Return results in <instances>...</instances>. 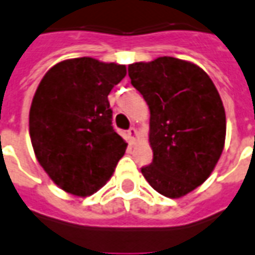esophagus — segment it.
I'll list each match as a JSON object with an SVG mask.
<instances>
[{
  "label": "esophagus",
  "mask_w": 255,
  "mask_h": 255,
  "mask_svg": "<svg viewBox=\"0 0 255 255\" xmlns=\"http://www.w3.org/2000/svg\"><path fill=\"white\" fill-rule=\"evenodd\" d=\"M127 133H128V137H129V140H131V142H135V140H136V137H137L136 128L131 127L129 129H128Z\"/></svg>",
  "instance_id": "34e87169"
}]
</instances>
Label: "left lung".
Listing matches in <instances>:
<instances>
[{"instance_id": "8db88e82", "label": "left lung", "mask_w": 255, "mask_h": 255, "mask_svg": "<svg viewBox=\"0 0 255 255\" xmlns=\"http://www.w3.org/2000/svg\"><path fill=\"white\" fill-rule=\"evenodd\" d=\"M128 75L150 109L152 162L143 177L166 197L188 195L223 152L226 112L218 89L201 67L171 56L132 63Z\"/></svg>"}]
</instances>
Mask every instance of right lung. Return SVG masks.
Instances as JSON below:
<instances>
[{"instance_id":"obj_1","label":"right lung","mask_w":255,"mask_h":255,"mask_svg":"<svg viewBox=\"0 0 255 255\" xmlns=\"http://www.w3.org/2000/svg\"><path fill=\"white\" fill-rule=\"evenodd\" d=\"M126 74L124 65L84 56L52 66L37 86L29 109L32 147L48 177L67 193L93 195L126 152L108 101Z\"/></svg>"}]
</instances>
